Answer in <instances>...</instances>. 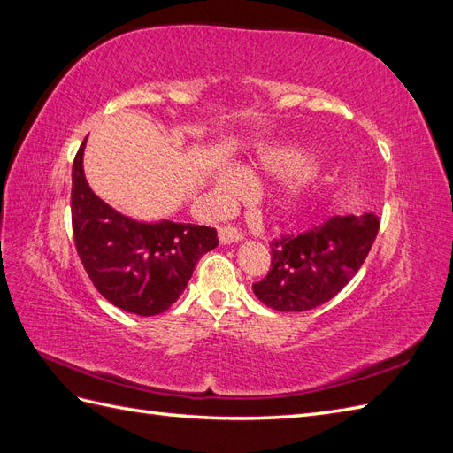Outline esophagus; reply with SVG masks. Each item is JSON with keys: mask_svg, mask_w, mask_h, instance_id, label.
I'll return each instance as SVG.
<instances>
[{"mask_svg": "<svg viewBox=\"0 0 453 453\" xmlns=\"http://www.w3.org/2000/svg\"><path fill=\"white\" fill-rule=\"evenodd\" d=\"M219 240H221V243H232V242H240L243 240V232L236 226H221L219 228Z\"/></svg>", "mask_w": 453, "mask_h": 453, "instance_id": "obj_1", "label": "esophagus"}]
</instances>
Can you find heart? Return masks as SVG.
Returning a JSON list of instances; mask_svg holds the SVG:
<instances>
[{"instance_id": "1", "label": "heart", "mask_w": 453, "mask_h": 453, "mask_svg": "<svg viewBox=\"0 0 453 453\" xmlns=\"http://www.w3.org/2000/svg\"><path fill=\"white\" fill-rule=\"evenodd\" d=\"M260 164H263V170L273 173V175H293L298 173L306 166V157L303 153H295V150H280V149H272L266 150V153L260 155ZM217 187L223 190L226 195H238L242 187H243V180L242 175L236 172H223L219 175L217 180ZM306 202V195L303 188H295L293 193L285 198L283 208L287 211L300 208Z\"/></svg>"}]
</instances>
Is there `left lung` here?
Segmentation results:
<instances>
[{
	"label": "left lung",
	"instance_id": "obj_1",
	"mask_svg": "<svg viewBox=\"0 0 453 453\" xmlns=\"http://www.w3.org/2000/svg\"><path fill=\"white\" fill-rule=\"evenodd\" d=\"M378 230L372 213L334 215L296 236L273 238L270 270L253 283V293L278 311H304L328 303L359 272Z\"/></svg>",
	"mask_w": 453,
	"mask_h": 453
}]
</instances>
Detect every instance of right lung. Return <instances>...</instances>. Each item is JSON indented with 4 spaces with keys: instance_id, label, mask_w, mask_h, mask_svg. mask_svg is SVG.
<instances>
[{
    "instance_id": "add662e5",
    "label": "right lung",
    "mask_w": 453,
    "mask_h": 453,
    "mask_svg": "<svg viewBox=\"0 0 453 453\" xmlns=\"http://www.w3.org/2000/svg\"><path fill=\"white\" fill-rule=\"evenodd\" d=\"M85 142L72 170V226L81 263L96 289L117 308L145 318L166 311L185 291L200 257L219 243L217 230L138 223L115 211L85 180Z\"/></svg>"
}]
</instances>
